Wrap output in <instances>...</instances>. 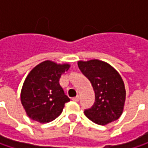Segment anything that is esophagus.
Wrapping results in <instances>:
<instances>
[{
	"instance_id": "obj_1",
	"label": "esophagus",
	"mask_w": 148,
	"mask_h": 148,
	"mask_svg": "<svg viewBox=\"0 0 148 148\" xmlns=\"http://www.w3.org/2000/svg\"><path fill=\"white\" fill-rule=\"evenodd\" d=\"M79 96H76V97H74L72 99V100L73 101H75V102H77V101H79Z\"/></svg>"
}]
</instances>
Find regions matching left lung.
<instances>
[{
	"instance_id": "obj_1",
	"label": "left lung",
	"mask_w": 148,
	"mask_h": 148,
	"mask_svg": "<svg viewBox=\"0 0 148 148\" xmlns=\"http://www.w3.org/2000/svg\"><path fill=\"white\" fill-rule=\"evenodd\" d=\"M78 66L95 92V103L85 110V115L99 125L117 120L123 112L126 99L122 76L111 65L98 59L79 61Z\"/></svg>"
}]
</instances>
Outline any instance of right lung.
<instances>
[{
  "label": "right lung",
  "instance_id": "add662e5",
  "mask_svg": "<svg viewBox=\"0 0 148 148\" xmlns=\"http://www.w3.org/2000/svg\"><path fill=\"white\" fill-rule=\"evenodd\" d=\"M69 68V63L47 60L30 71L20 92L21 103L29 118L47 123L61 115L65 103L70 99L65 95L59 80Z\"/></svg>",
  "mask_w": 148,
  "mask_h": 148
}]
</instances>
